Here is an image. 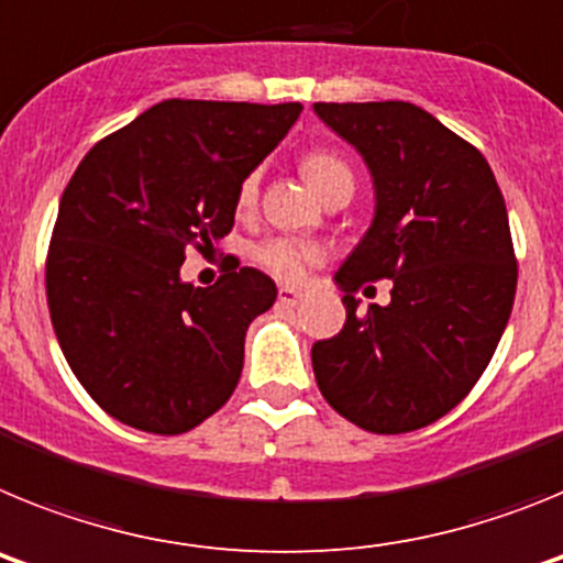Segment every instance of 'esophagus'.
I'll return each mask as SVG.
<instances>
[{
	"label": "esophagus",
	"mask_w": 563,
	"mask_h": 563,
	"mask_svg": "<svg viewBox=\"0 0 563 563\" xmlns=\"http://www.w3.org/2000/svg\"><path fill=\"white\" fill-rule=\"evenodd\" d=\"M301 298H305V292H301V290H296V287H287V285H282V287H278V301H282V305H287V307H296L298 301H301Z\"/></svg>",
	"instance_id": "34e87169"
}]
</instances>
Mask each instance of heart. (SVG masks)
Instances as JSON below:
<instances>
[{
  "mask_svg": "<svg viewBox=\"0 0 563 563\" xmlns=\"http://www.w3.org/2000/svg\"><path fill=\"white\" fill-rule=\"evenodd\" d=\"M301 174H305V180L310 183V188L318 197L330 191V188L341 186V183H352V172L346 161H343L341 154L327 152V148L307 154L305 161H301ZM256 191L258 174L253 172L239 186V206H251L256 200ZM312 258H316V251L305 245V242H298V239H273V242L258 247V262L282 278H301Z\"/></svg>",
  "mask_w": 563,
  "mask_h": 563,
  "instance_id": "heart-1",
  "label": "heart"
}]
</instances>
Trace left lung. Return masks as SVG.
<instances>
[{"label":"left lung","mask_w":563,"mask_h":563,"mask_svg":"<svg viewBox=\"0 0 563 563\" xmlns=\"http://www.w3.org/2000/svg\"><path fill=\"white\" fill-rule=\"evenodd\" d=\"M312 109L375 188L369 228L335 273L346 324L312 343L318 389L361 429L406 434L474 389L505 332L516 296L505 200L485 157L415 103ZM377 277L396 282L393 301L361 317L354 290Z\"/></svg>","instance_id":"8db88e82"}]
</instances>
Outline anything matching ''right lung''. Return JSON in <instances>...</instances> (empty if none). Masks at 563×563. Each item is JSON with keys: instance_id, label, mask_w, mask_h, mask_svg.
Wrapping results in <instances>:
<instances>
[{"instance_id": "obj_1", "label": "right lung", "mask_w": 563, "mask_h": 563, "mask_svg": "<svg viewBox=\"0 0 563 563\" xmlns=\"http://www.w3.org/2000/svg\"><path fill=\"white\" fill-rule=\"evenodd\" d=\"M301 103L168 98L89 148L47 253V305L69 369L114 420L183 434L225 406L245 332L276 285L233 267L183 282L188 247L233 228L239 186L285 141Z\"/></svg>"}]
</instances>
